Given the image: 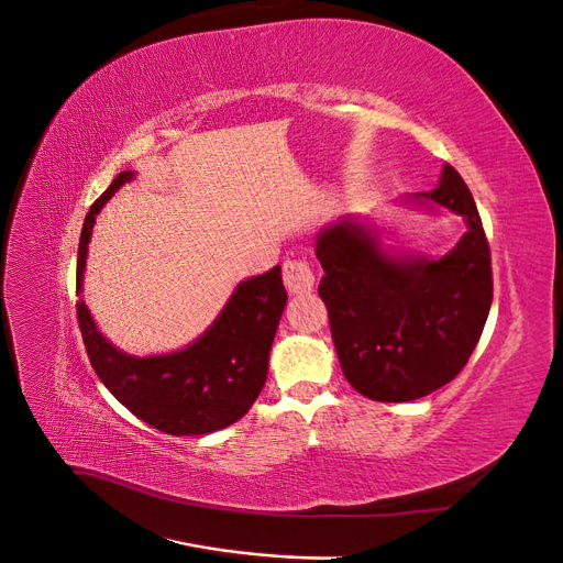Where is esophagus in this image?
<instances>
[{
	"instance_id": "1",
	"label": "esophagus",
	"mask_w": 563,
	"mask_h": 563,
	"mask_svg": "<svg viewBox=\"0 0 563 563\" xmlns=\"http://www.w3.org/2000/svg\"><path fill=\"white\" fill-rule=\"evenodd\" d=\"M284 284L291 294H310L314 288V272L305 258H288L284 263Z\"/></svg>"
}]
</instances>
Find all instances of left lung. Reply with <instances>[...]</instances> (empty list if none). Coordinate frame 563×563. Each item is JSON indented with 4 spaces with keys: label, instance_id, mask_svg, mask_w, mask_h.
Wrapping results in <instances>:
<instances>
[{
    "label": "left lung",
    "instance_id": "1",
    "mask_svg": "<svg viewBox=\"0 0 563 563\" xmlns=\"http://www.w3.org/2000/svg\"><path fill=\"white\" fill-rule=\"evenodd\" d=\"M465 218L441 258L389 255L378 234L345 216L317 236L319 296L347 383L373 401H413L465 368L493 300L490 249L479 211L453 166L413 197Z\"/></svg>",
    "mask_w": 563,
    "mask_h": 563
}]
</instances>
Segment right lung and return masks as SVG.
Segmentation results:
<instances>
[{"label":"right lung","instance_id":"right-lung-1","mask_svg":"<svg viewBox=\"0 0 563 563\" xmlns=\"http://www.w3.org/2000/svg\"><path fill=\"white\" fill-rule=\"evenodd\" d=\"M133 172L119 174L84 218L77 251V291L98 211ZM282 267L234 288L223 312L190 347L162 356H131L100 335L84 300L77 321L96 376L129 411L166 434L192 437L240 420L267 378V356L286 305Z\"/></svg>","mask_w":563,"mask_h":563}]
</instances>
